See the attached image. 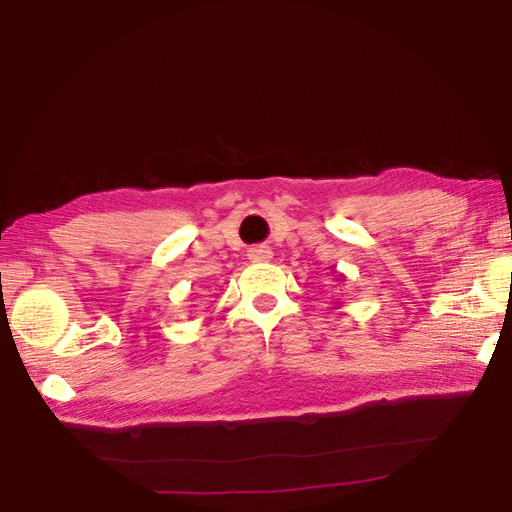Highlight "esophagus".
I'll use <instances>...</instances> for the list:
<instances>
[{"instance_id":"34e87169","label":"esophagus","mask_w":512,"mask_h":512,"mask_svg":"<svg viewBox=\"0 0 512 512\" xmlns=\"http://www.w3.org/2000/svg\"><path fill=\"white\" fill-rule=\"evenodd\" d=\"M248 257L255 259V262H268V259L273 257V253H271V248H268V246H255V248L248 250Z\"/></svg>"}]
</instances>
